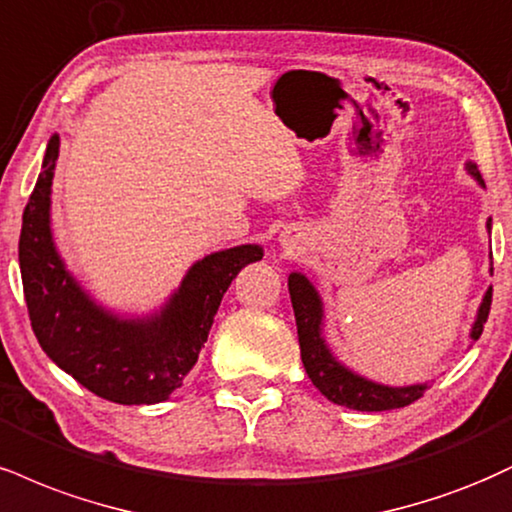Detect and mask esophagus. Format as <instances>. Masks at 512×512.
I'll return each instance as SVG.
<instances>
[{
    "label": "esophagus",
    "mask_w": 512,
    "mask_h": 512,
    "mask_svg": "<svg viewBox=\"0 0 512 512\" xmlns=\"http://www.w3.org/2000/svg\"><path fill=\"white\" fill-rule=\"evenodd\" d=\"M283 245H288V243H283Z\"/></svg>",
    "instance_id": "1"
}]
</instances>
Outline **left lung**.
Returning <instances> with one entry per match:
<instances>
[{
    "instance_id": "obj_1",
    "label": "left lung",
    "mask_w": 512,
    "mask_h": 512,
    "mask_svg": "<svg viewBox=\"0 0 512 512\" xmlns=\"http://www.w3.org/2000/svg\"><path fill=\"white\" fill-rule=\"evenodd\" d=\"M465 169L479 186L486 188L477 164L467 162ZM486 229L491 233V217L486 219ZM489 272H494V267H491ZM288 293H291L295 326H298L300 357H303L305 372L307 377L312 379V384L322 391V396L329 398L331 403L346 405V408L360 412H381L405 408V405L415 403V400L427 391V381H424V384L410 386H389L362 377V374H357L350 367L343 365V362L331 353L329 343H326L324 338V303L322 295H319L315 288V283L307 279L305 274L291 272V276H288ZM489 310L491 286L486 288L482 303H479L477 317H474V324L470 329L472 341H477V338L482 336Z\"/></svg>"
}]
</instances>
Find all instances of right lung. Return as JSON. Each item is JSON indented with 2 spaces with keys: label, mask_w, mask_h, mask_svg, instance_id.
<instances>
[{
  "label": "right lung",
  "mask_w": 512,
  "mask_h": 512,
  "mask_svg": "<svg viewBox=\"0 0 512 512\" xmlns=\"http://www.w3.org/2000/svg\"><path fill=\"white\" fill-rule=\"evenodd\" d=\"M57 159L59 135L54 133L18 240L23 293L38 343L54 365L95 396L119 405L162 403L197 362L231 281L250 262L262 260V245L205 255L159 310L123 317L97 303L61 260L52 236Z\"/></svg>",
  "instance_id": "right-lung-1"
}]
</instances>
